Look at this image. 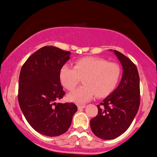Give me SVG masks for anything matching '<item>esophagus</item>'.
<instances>
[{
	"label": "esophagus",
	"instance_id": "1",
	"mask_svg": "<svg viewBox=\"0 0 157 157\" xmlns=\"http://www.w3.org/2000/svg\"><path fill=\"white\" fill-rule=\"evenodd\" d=\"M85 107H86V106H85V105H83V106H81V105H78V109H84Z\"/></svg>",
	"mask_w": 157,
	"mask_h": 157
}]
</instances>
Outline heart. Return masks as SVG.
Wrapping results in <instances>:
<instances>
[{"label":"heart","instance_id":"1","mask_svg":"<svg viewBox=\"0 0 157 157\" xmlns=\"http://www.w3.org/2000/svg\"><path fill=\"white\" fill-rule=\"evenodd\" d=\"M121 77L120 67L104 59L86 57L74 62V67L64 65L60 70V80L68 90H73L83 78V86L71 92L69 101L83 104L90 100L94 94L104 97L116 88Z\"/></svg>","mask_w":157,"mask_h":157}]
</instances>
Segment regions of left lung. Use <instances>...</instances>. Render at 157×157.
<instances>
[{
  "label": "left lung",
  "instance_id": "left-lung-1",
  "mask_svg": "<svg viewBox=\"0 0 157 157\" xmlns=\"http://www.w3.org/2000/svg\"><path fill=\"white\" fill-rule=\"evenodd\" d=\"M113 52L122 66L121 81L110 95L97 105L98 115L90 120L92 132L104 140L114 139L124 133L140 106V78L136 66L122 53L116 50Z\"/></svg>",
  "mask_w": 157,
  "mask_h": 157
}]
</instances>
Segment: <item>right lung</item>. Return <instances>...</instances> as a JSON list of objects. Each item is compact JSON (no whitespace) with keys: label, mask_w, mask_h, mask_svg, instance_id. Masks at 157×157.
I'll use <instances>...</instances> for the list:
<instances>
[{"label":"right lung","mask_w":157,"mask_h":157,"mask_svg":"<svg viewBox=\"0 0 157 157\" xmlns=\"http://www.w3.org/2000/svg\"><path fill=\"white\" fill-rule=\"evenodd\" d=\"M69 51L46 46L23 65L19 79L18 100L30 125L47 136L63 134L70 127L77 106L74 103H56L65 94L60 70L70 58Z\"/></svg>","instance_id":"obj_1"}]
</instances>
